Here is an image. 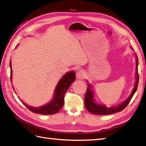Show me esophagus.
Returning a JSON list of instances; mask_svg holds the SVG:
<instances>
[{
  "instance_id": "1",
  "label": "esophagus",
  "mask_w": 146,
  "mask_h": 146,
  "mask_svg": "<svg viewBox=\"0 0 146 146\" xmlns=\"http://www.w3.org/2000/svg\"><path fill=\"white\" fill-rule=\"evenodd\" d=\"M86 76V73L83 70H79L78 72L76 73V77L78 79L82 80L84 79Z\"/></svg>"
}]
</instances>
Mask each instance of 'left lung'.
<instances>
[{
	"label": "left lung",
	"instance_id": "obj_1",
	"mask_svg": "<svg viewBox=\"0 0 146 146\" xmlns=\"http://www.w3.org/2000/svg\"><path fill=\"white\" fill-rule=\"evenodd\" d=\"M135 58H136V73H135V75H136V81H135V86L134 88V90L132 91L130 96H129L127 99L123 102L120 105H118L116 107H111L110 108H108L104 105H101L97 104L94 102V98H93V91L91 90V85L88 84V87L87 88L86 93L85 94V97H84V106H85L86 110L90 112L91 113L94 114H98V115H108L110 114H113L117 112H119L123 111L125 108H126L128 104L129 103L132 98L134 96V93L137 90L138 83H139V74H138V58L137 55H135Z\"/></svg>",
	"mask_w": 146,
	"mask_h": 146
}]
</instances>
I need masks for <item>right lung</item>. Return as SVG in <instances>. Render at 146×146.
<instances>
[{
	"mask_svg": "<svg viewBox=\"0 0 146 146\" xmlns=\"http://www.w3.org/2000/svg\"><path fill=\"white\" fill-rule=\"evenodd\" d=\"M10 66H11V80L12 81V70L11 62H10ZM74 80H75V73L74 71L70 72L65 74L57 84L55 93H54L53 99L48 104L45 105V106L39 108H35L30 106L25 103H23L22 101V102L30 111L34 113L45 115L55 114L62 108L64 104L65 94Z\"/></svg>",
	"mask_w": 146,
	"mask_h": 146,
	"instance_id": "add662e5",
	"label": "right lung"
}]
</instances>
